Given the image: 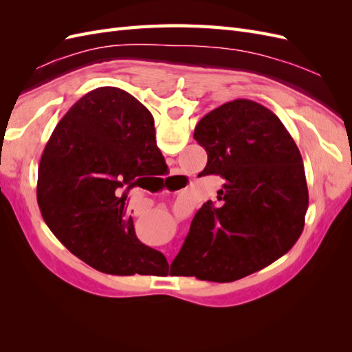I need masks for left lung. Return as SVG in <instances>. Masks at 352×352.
Listing matches in <instances>:
<instances>
[{
	"label": "left lung",
	"mask_w": 352,
	"mask_h": 352,
	"mask_svg": "<svg viewBox=\"0 0 352 352\" xmlns=\"http://www.w3.org/2000/svg\"><path fill=\"white\" fill-rule=\"evenodd\" d=\"M194 138L225 179L220 207L202 206L173 261L175 276L226 283L280 258L301 236L308 208L302 157L283 123L251 100L202 117Z\"/></svg>",
	"instance_id": "1"
}]
</instances>
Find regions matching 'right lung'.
<instances>
[{
    "mask_svg": "<svg viewBox=\"0 0 352 352\" xmlns=\"http://www.w3.org/2000/svg\"><path fill=\"white\" fill-rule=\"evenodd\" d=\"M163 163L145 105L120 88L94 89L73 104L42 153L36 186L42 219L95 270L117 276L164 270V255L136 238L126 194L120 195Z\"/></svg>",
    "mask_w": 352,
    "mask_h": 352,
    "instance_id": "obj_1",
    "label": "right lung"
}]
</instances>
